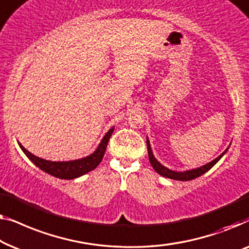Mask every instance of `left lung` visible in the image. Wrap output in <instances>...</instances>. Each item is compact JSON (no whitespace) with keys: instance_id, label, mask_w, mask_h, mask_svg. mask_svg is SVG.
Masks as SVG:
<instances>
[{"instance_id":"left-lung-1","label":"left lung","mask_w":249,"mask_h":249,"mask_svg":"<svg viewBox=\"0 0 249 249\" xmlns=\"http://www.w3.org/2000/svg\"><path fill=\"white\" fill-rule=\"evenodd\" d=\"M146 145H148V153H149V160H150V163H151V166L153 167V169H155L157 173L161 176L166 177V178H170V179H175V180H192V179H195V178H197L201 176V175L205 174L206 171H209L211 168L214 166V164L218 162V161L222 158L223 155L228 151L229 148H227V150H225L221 155H220L218 158H215L214 160H212L211 162L204 164V166L199 167V168H196V169H192V170H186V171H174V170H170L168 169L167 167H164L161 164L158 160L155 158V156H153L152 153V150H151V145H150V142H149V139H146Z\"/></svg>"}]
</instances>
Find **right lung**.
I'll list each match as a JSON object with an SVG mask.
<instances>
[{
	"label": "right lung",
	"instance_id": "add662e5",
	"mask_svg": "<svg viewBox=\"0 0 249 249\" xmlns=\"http://www.w3.org/2000/svg\"><path fill=\"white\" fill-rule=\"evenodd\" d=\"M113 132L114 127H111L109 131L105 134L103 140H101V142L99 143V145H98V148L96 149V151L93 153H91L90 156L86 157V158L72 161L45 160L34 156L33 153H30L28 150L24 149L20 143L19 146L24 152V155L33 161L39 169L45 171V173L50 174L54 177L61 178V179H74V178H78L80 176H82V175L93 170L94 168H97L98 164L101 162V160L104 158L105 151H106L108 141H109Z\"/></svg>",
	"mask_w": 249,
	"mask_h": 249
}]
</instances>
